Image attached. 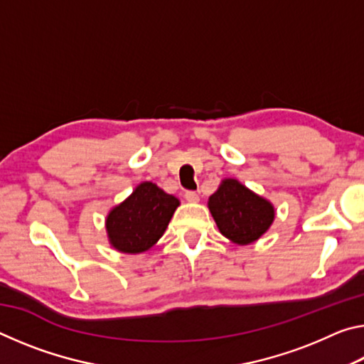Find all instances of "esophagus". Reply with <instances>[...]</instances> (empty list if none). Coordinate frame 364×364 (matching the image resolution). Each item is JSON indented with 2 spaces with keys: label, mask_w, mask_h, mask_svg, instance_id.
<instances>
[{
  "label": "esophagus",
  "mask_w": 364,
  "mask_h": 364,
  "mask_svg": "<svg viewBox=\"0 0 364 364\" xmlns=\"http://www.w3.org/2000/svg\"><path fill=\"white\" fill-rule=\"evenodd\" d=\"M184 199L188 202H199V194H197L196 191H186V193H184Z\"/></svg>",
  "instance_id": "1"
}]
</instances>
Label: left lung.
Returning <instances> with one entry per match:
<instances>
[{
  "label": "left lung",
  "mask_w": 364,
  "mask_h": 364,
  "mask_svg": "<svg viewBox=\"0 0 364 364\" xmlns=\"http://www.w3.org/2000/svg\"><path fill=\"white\" fill-rule=\"evenodd\" d=\"M208 208L220 232L242 245L257 241L274 220L273 205L236 180L220 184L208 199Z\"/></svg>",
  "instance_id": "1"
}]
</instances>
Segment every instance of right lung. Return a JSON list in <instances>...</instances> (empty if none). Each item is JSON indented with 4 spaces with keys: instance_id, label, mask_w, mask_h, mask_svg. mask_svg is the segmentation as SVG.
I'll return each instance as SVG.
<instances>
[{
    "instance_id": "right-lung-1",
    "label": "right lung",
    "mask_w": 364,
    "mask_h": 364,
    "mask_svg": "<svg viewBox=\"0 0 364 364\" xmlns=\"http://www.w3.org/2000/svg\"><path fill=\"white\" fill-rule=\"evenodd\" d=\"M178 205L180 200L175 196L164 193L154 183H141L125 202L107 215L110 244L125 254L151 249L167 230Z\"/></svg>"
}]
</instances>
